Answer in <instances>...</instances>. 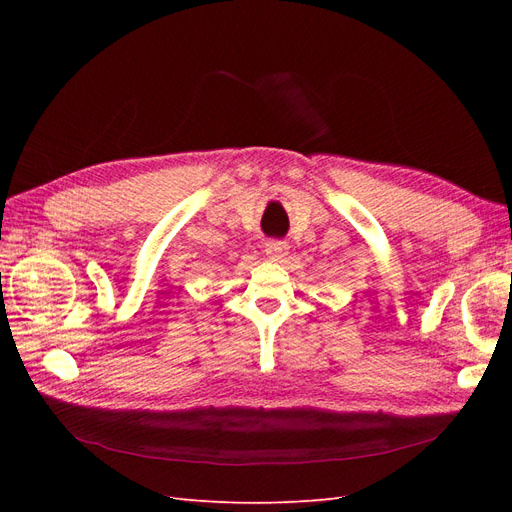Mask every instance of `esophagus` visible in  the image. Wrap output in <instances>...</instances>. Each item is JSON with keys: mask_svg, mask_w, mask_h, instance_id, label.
Returning a JSON list of instances; mask_svg holds the SVG:
<instances>
[{"mask_svg": "<svg viewBox=\"0 0 512 512\" xmlns=\"http://www.w3.org/2000/svg\"><path fill=\"white\" fill-rule=\"evenodd\" d=\"M265 252L271 260L282 262L288 256V245L284 241H269L267 247H265Z\"/></svg>", "mask_w": 512, "mask_h": 512, "instance_id": "34e87169", "label": "esophagus"}]
</instances>
